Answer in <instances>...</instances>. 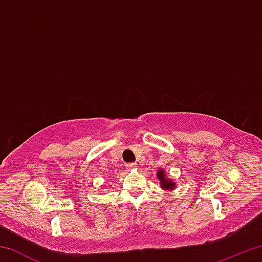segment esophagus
Returning a JSON list of instances; mask_svg holds the SVG:
<instances>
[{"mask_svg": "<svg viewBox=\"0 0 262 262\" xmlns=\"http://www.w3.org/2000/svg\"><path fill=\"white\" fill-rule=\"evenodd\" d=\"M126 168H127V170H134V168H136V164H135V163H129V164H127V165H126Z\"/></svg>", "mask_w": 262, "mask_h": 262, "instance_id": "esophagus-1", "label": "esophagus"}]
</instances>
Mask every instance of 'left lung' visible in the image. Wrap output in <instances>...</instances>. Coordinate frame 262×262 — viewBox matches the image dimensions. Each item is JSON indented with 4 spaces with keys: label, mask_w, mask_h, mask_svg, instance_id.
I'll return each instance as SVG.
<instances>
[{
    "label": "left lung",
    "mask_w": 262,
    "mask_h": 262,
    "mask_svg": "<svg viewBox=\"0 0 262 262\" xmlns=\"http://www.w3.org/2000/svg\"><path fill=\"white\" fill-rule=\"evenodd\" d=\"M157 179L159 181V185H161V188L166 190V192H170V190L176 188L174 180L168 178L166 176L165 170H163V168H159L157 171Z\"/></svg>",
    "instance_id": "left-lung-1"
}]
</instances>
